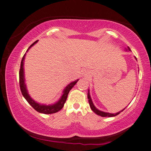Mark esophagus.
<instances>
[{
    "instance_id": "1",
    "label": "esophagus",
    "mask_w": 151,
    "mask_h": 151,
    "mask_svg": "<svg viewBox=\"0 0 151 151\" xmlns=\"http://www.w3.org/2000/svg\"><path fill=\"white\" fill-rule=\"evenodd\" d=\"M89 73H89L88 71H86V72H84V77L87 78V77H88V76H89Z\"/></svg>"
}]
</instances>
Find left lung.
I'll use <instances>...</instances> for the list:
<instances>
[{"label":"left lung","mask_w":151,"mask_h":151,"mask_svg":"<svg viewBox=\"0 0 151 151\" xmlns=\"http://www.w3.org/2000/svg\"><path fill=\"white\" fill-rule=\"evenodd\" d=\"M128 50H129V51H131V50L129 47H127ZM135 59L137 60V58H135ZM88 102H89V105H90V107L91 108V110L93 111L94 112H95V114H97V115H99L101 116H103V117H112V116H117L118 114H119L120 113H121V112H123V111L124 110L125 108H124L123 110L120 111V112L116 113V114H111V113H108V112H103V111H100L98 110L97 108H96V107L94 106L93 103V101H92V99H91V95H90V93H89V90H88Z\"/></svg>","instance_id":"obj_1"}]
</instances>
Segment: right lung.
Wrapping results in <instances>:
<instances>
[{
	"instance_id": "right-lung-1",
	"label": "right lung",
	"mask_w": 151,
	"mask_h": 151,
	"mask_svg": "<svg viewBox=\"0 0 151 151\" xmlns=\"http://www.w3.org/2000/svg\"><path fill=\"white\" fill-rule=\"evenodd\" d=\"M38 41H35V42L32 43V45H30V47H28L27 51L29 50L30 47H31L32 45L35 44V43L37 42ZM26 54L24 55L21 61V65H20V69H19V87H20V90L22 92V94L24 96V97L25 98L26 100L28 101V104H29L30 106H31L32 108H33L36 111H37L39 113L45 114H53L56 113L60 111L61 109L63 108L64 106V104L65 101H66L67 96H68V94L70 91L71 89L73 88L78 80L74 81V82H72L70 84L67 85L66 88L64 89L63 91V95L61 96L60 99L58 100V101L55 103V104H52V105H43V104H40L39 103L35 101L33 99H32L31 97H30V95H28V91L27 89V86L25 84V78H24V60Z\"/></svg>"
}]
</instances>
